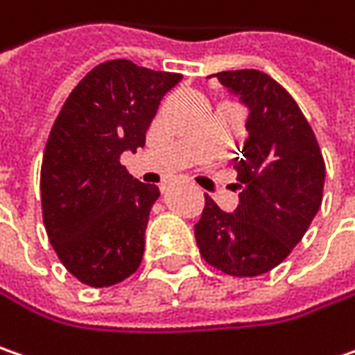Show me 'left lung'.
<instances>
[{
	"label": "left lung",
	"mask_w": 355,
	"mask_h": 355,
	"mask_svg": "<svg viewBox=\"0 0 355 355\" xmlns=\"http://www.w3.org/2000/svg\"><path fill=\"white\" fill-rule=\"evenodd\" d=\"M216 78L250 110V135L236 159L238 207L227 214L205 196L196 241L209 266L254 277L279 266L308 232L322 205L326 164L302 110L268 73L236 69Z\"/></svg>",
	"instance_id": "8db88e82"
}]
</instances>
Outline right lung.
Here are the masks:
<instances>
[{"label":"right lung","instance_id":"obj_1","mask_svg":"<svg viewBox=\"0 0 355 355\" xmlns=\"http://www.w3.org/2000/svg\"><path fill=\"white\" fill-rule=\"evenodd\" d=\"M182 80L130 60L96 65L73 87L45 144L42 211L47 238L81 284L107 288L139 268L157 186L119 164L144 148L157 105Z\"/></svg>","mask_w":355,"mask_h":355}]
</instances>
